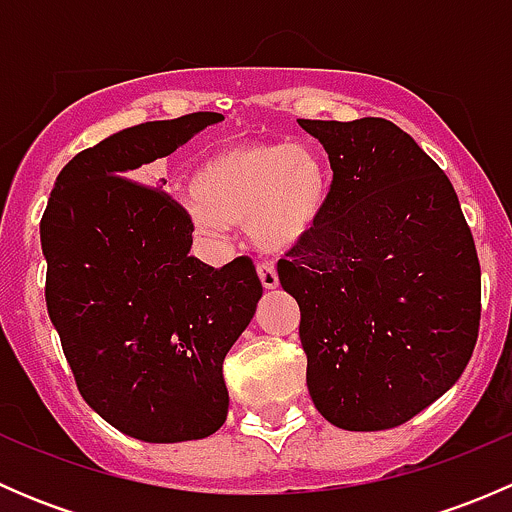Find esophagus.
Listing matches in <instances>:
<instances>
[{
    "label": "esophagus",
    "mask_w": 512,
    "mask_h": 512,
    "mask_svg": "<svg viewBox=\"0 0 512 512\" xmlns=\"http://www.w3.org/2000/svg\"><path fill=\"white\" fill-rule=\"evenodd\" d=\"M257 275H260V282L265 289H275L280 285V277H277V270L272 262H257Z\"/></svg>",
    "instance_id": "esophagus-1"
}]
</instances>
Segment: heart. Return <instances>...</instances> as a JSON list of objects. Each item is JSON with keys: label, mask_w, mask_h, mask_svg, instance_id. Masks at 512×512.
I'll list each match as a JSON object with an SVG mask.
<instances>
[{"label": "heart", "mask_w": 512, "mask_h": 512, "mask_svg": "<svg viewBox=\"0 0 512 512\" xmlns=\"http://www.w3.org/2000/svg\"><path fill=\"white\" fill-rule=\"evenodd\" d=\"M190 213L203 230L247 223L265 250H287L314 230L327 203L322 158L292 141L237 143L200 163Z\"/></svg>", "instance_id": "1"}]
</instances>
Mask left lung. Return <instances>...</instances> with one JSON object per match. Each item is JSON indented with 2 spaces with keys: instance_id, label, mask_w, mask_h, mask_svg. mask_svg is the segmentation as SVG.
Here are the masks:
<instances>
[{
  "instance_id": "1",
  "label": "left lung",
  "mask_w": 512,
  "mask_h": 512,
  "mask_svg": "<svg viewBox=\"0 0 512 512\" xmlns=\"http://www.w3.org/2000/svg\"><path fill=\"white\" fill-rule=\"evenodd\" d=\"M334 170L322 218L277 262L317 411L384 431L446 394L476 349L480 265L448 175L386 118L309 121Z\"/></svg>"
}]
</instances>
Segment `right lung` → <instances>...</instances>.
Returning a JSON list of instances; mask_svg holds the SVG:
<instances>
[{
	"label": "right lung",
	"mask_w": 512,
	"mask_h": 512,
	"mask_svg": "<svg viewBox=\"0 0 512 512\" xmlns=\"http://www.w3.org/2000/svg\"><path fill=\"white\" fill-rule=\"evenodd\" d=\"M223 121L198 111L126 128L76 153L41 218L46 309L86 404L146 443L198 441L225 423L223 361L262 297L250 257L190 255L193 220L131 180Z\"/></svg>",
	"instance_id": "obj_1"
}]
</instances>
